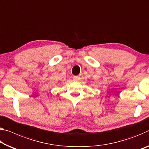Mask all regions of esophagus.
Listing matches in <instances>:
<instances>
[{
	"mask_svg": "<svg viewBox=\"0 0 149 149\" xmlns=\"http://www.w3.org/2000/svg\"><path fill=\"white\" fill-rule=\"evenodd\" d=\"M80 79V77L79 75H74V77H73V79L74 80V81H77V80H79Z\"/></svg>",
	"mask_w": 149,
	"mask_h": 149,
	"instance_id": "34e87169",
	"label": "esophagus"
}]
</instances>
